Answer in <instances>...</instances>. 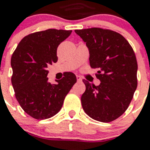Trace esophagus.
<instances>
[{
    "label": "esophagus",
    "instance_id": "1",
    "mask_svg": "<svg viewBox=\"0 0 150 150\" xmlns=\"http://www.w3.org/2000/svg\"><path fill=\"white\" fill-rule=\"evenodd\" d=\"M76 79H77V80L79 81V82L82 81V77H81L80 75H76Z\"/></svg>",
    "mask_w": 150,
    "mask_h": 150
}]
</instances>
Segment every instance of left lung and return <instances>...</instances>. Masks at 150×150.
I'll return each instance as SVG.
<instances>
[{
	"mask_svg": "<svg viewBox=\"0 0 150 150\" xmlns=\"http://www.w3.org/2000/svg\"><path fill=\"white\" fill-rule=\"evenodd\" d=\"M75 32L86 43L90 66L98 69L96 76L101 82L95 86L83 79L82 108L96 121H114L128 109L137 88L135 52L122 35L113 30L90 28Z\"/></svg>",
	"mask_w": 150,
	"mask_h": 150,
	"instance_id": "left-lung-1",
	"label": "left lung"
}]
</instances>
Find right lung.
<instances>
[{
    "label": "right lung",
    "instance_id": "obj_1",
    "mask_svg": "<svg viewBox=\"0 0 150 150\" xmlns=\"http://www.w3.org/2000/svg\"><path fill=\"white\" fill-rule=\"evenodd\" d=\"M71 30L49 29L25 36L13 53L11 83L23 110L38 120L50 118L62 107L66 95L77 79L68 72L57 84L48 82L49 64L57 61V49Z\"/></svg>",
    "mask_w": 150,
    "mask_h": 150
}]
</instances>
